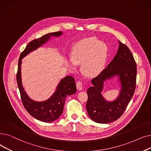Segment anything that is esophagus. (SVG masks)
<instances>
[{"instance_id": "1", "label": "esophagus", "mask_w": 151, "mask_h": 151, "mask_svg": "<svg viewBox=\"0 0 151 151\" xmlns=\"http://www.w3.org/2000/svg\"><path fill=\"white\" fill-rule=\"evenodd\" d=\"M82 82L81 81H78L76 83V86H77V88L78 90H82Z\"/></svg>"}]
</instances>
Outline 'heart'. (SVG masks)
I'll list each match as a JSON object with an SVG mask.
<instances>
[{"mask_svg":"<svg viewBox=\"0 0 151 151\" xmlns=\"http://www.w3.org/2000/svg\"><path fill=\"white\" fill-rule=\"evenodd\" d=\"M107 48L104 43L94 37L86 38L77 42L74 45L71 60L67 62L69 68L74 69L75 64L82 63L83 73L88 76L96 75L105 65Z\"/></svg>","mask_w":151,"mask_h":151,"instance_id":"1","label":"heart"}]
</instances>
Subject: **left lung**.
Instances as JSON below:
<instances>
[{"label": "left lung", "mask_w": 151, "mask_h": 151, "mask_svg": "<svg viewBox=\"0 0 151 151\" xmlns=\"http://www.w3.org/2000/svg\"><path fill=\"white\" fill-rule=\"evenodd\" d=\"M136 63L128 47L119 41L117 53L107 67L93 78L92 87L87 90L86 109L90 117L99 124H109L119 119L132 99L136 88ZM118 75L122 85L119 97L106 102L101 95L104 82Z\"/></svg>", "instance_id": "1"}]
</instances>
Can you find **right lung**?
Returning a JSON list of instances; mask_svg holds the SVG:
<instances>
[{
    "label": "right lung",
    "instance_id": "add662e5",
    "mask_svg": "<svg viewBox=\"0 0 151 151\" xmlns=\"http://www.w3.org/2000/svg\"><path fill=\"white\" fill-rule=\"evenodd\" d=\"M62 33V31L49 33L39 39L32 40L27 44L24 51L21 52L18 61L17 81L23 104L31 116L44 122H52L60 117L63 111L66 98L74 94L77 91L75 79L70 76L64 77L61 81L55 93L51 98L44 102L34 101L27 96L21 83V59L32 50L45 44L51 36L58 37Z\"/></svg>",
    "mask_w": 151,
    "mask_h": 151
}]
</instances>
